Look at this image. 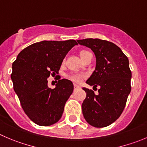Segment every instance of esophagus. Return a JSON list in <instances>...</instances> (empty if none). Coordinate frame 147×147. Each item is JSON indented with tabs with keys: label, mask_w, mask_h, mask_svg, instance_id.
<instances>
[{
	"label": "esophagus",
	"mask_w": 147,
	"mask_h": 147,
	"mask_svg": "<svg viewBox=\"0 0 147 147\" xmlns=\"http://www.w3.org/2000/svg\"><path fill=\"white\" fill-rule=\"evenodd\" d=\"M79 87H80V86H79V84H74V88H75V89H77V88H79Z\"/></svg>",
	"instance_id": "obj_1"
}]
</instances>
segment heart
Masks as SVG:
<instances>
[{
	"instance_id": "obj_1",
	"label": "heart",
	"mask_w": 147,
	"mask_h": 147,
	"mask_svg": "<svg viewBox=\"0 0 147 147\" xmlns=\"http://www.w3.org/2000/svg\"><path fill=\"white\" fill-rule=\"evenodd\" d=\"M90 55H92V53L89 51H88V50H82L79 53V56H80V58H82V60L83 61H84ZM68 78L71 81H73V82H76V83H79L82 80V76L81 75L78 74H71L70 76H68Z\"/></svg>"
}]
</instances>
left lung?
I'll return each instance as SVG.
<instances>
[{
  "label": "left lung",
  "instance_id": "1",
  "mask_svg": "<svg viewBox=\"0 0 147 147\" xmlns=\"http://www.w3.org/2000/svg\"><path fill=\"white\" fill-rule=\"evenodd\" d=\"M77 42L90 48L96 57L95 69L86 83L100 87L98 94L83 87L86 93L82 105L83 115L89 125L106 127L119 118L131 92L129 61L121 49L113 42L92 38Z\"/></svg>",
  "mask_w": 147,
  "mask_h": 147
}]
</instances>
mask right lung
Returning <instances> with one entry per match:
<instances>
[{"mask_svg":"<svg viewBox=\"0 0 147 147\" xmlns=\"http://www.w3.org/2000/svg\"><path fill=\"white\" fill-rule=\"evenodd\" d=\"M76 45L74 40L34 43L21 51L12 64L13 89L24 113L34 123L47 126L61 119L74 85L63 79L51 89L47 78L58 74L66 54Z\"/></svg>","mask_w":147,"mask_h":147,"instance_id":"1","label":"right lung"}]
</instances>
